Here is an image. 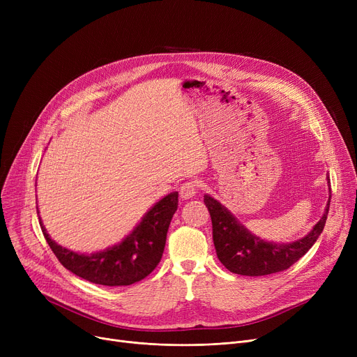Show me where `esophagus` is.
<instances>
[{
	"instance_id": "esophagus-1",
	"label": "esophagus",
	"mask_w": 357,
	"mask_h": 357,
	"mask_svg": "<svg viewBox=\"0 0 357 357\" xmlns=\"http://www.w3.org/2000/svg\"><path fill=\"white\" fill-rule=\"evenodd\" d=\"M198 182L197 181H186L181 185L179 188V194L183 199H188V198H192L197 192H198Z\"/></svg>"
}]
</instances>
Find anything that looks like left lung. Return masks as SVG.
Instances as JSON below:
<instances>
[{"mask_svg": "<svg viewBox=\"0 0 357 357\" xmlns=\"http://www.w3.org/2000/svg\"><path fill=\"white\" fill-rule=\"evenodd\" d=\"M204 204L211 215L213 240L221 264L237 275L264 276L287 271L312 248L324 230L330 198L321 220L315 224L310 234L287 245L268 243L253 236L210 195L204 197Z\"/></svg>", "mask_w": 357, "mask_h": 357, "instance_id": "1", "label": "left lung"}]
</instances>
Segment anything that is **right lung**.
<instances>
[{
	"label": "right lung",
	"mask_w": 357,
	"mask_h": 357,
	"mask_svg": "<svg viewBox=\"0 0 357 357\" xmlns=\"http://www.w3.org/2000/svg\"><path fill=\"white\" fill-rule=\"evenodd\" d=\"M178 208V192L162 198L120 245L93 255H79L54 243L40 220L43 236L61 264L92 284L123 287L136 284L153 272L162 259L169 224Z\"/></svg>",
	"instance_id": "1"
}]
</instances>
